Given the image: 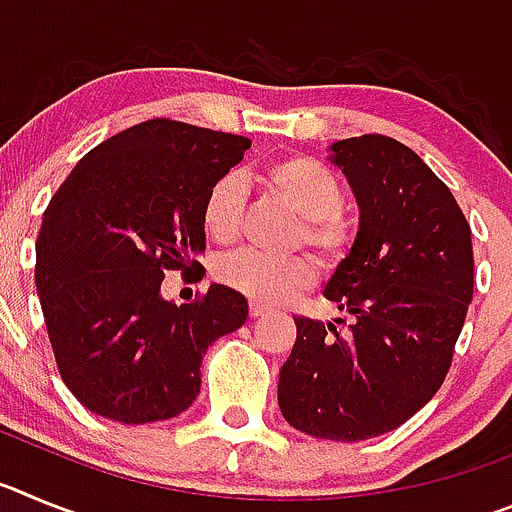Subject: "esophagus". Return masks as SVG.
Masks as SVG:
<instances>
[{"instance_id": "34e87169", "label": "esophagus", "mask_w": 512, "mask_h": 512, "mask_svg": "<svg viewBox=\"0 0 512 512\" xmlns=\"http://www.w3.org/2000/svg\"><path fill=\"white\" fill-rule=\"evenodd\" d=\"M248 312H251V318H259V315L266 312V307L259 305V302H251V305H248Z\"/></svg>"}]
</instances>
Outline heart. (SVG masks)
I'll return each instance as SVG.
<instances>
[{"instance_id": "1", "label": "heart", "mask_w": 512, "mask_h": 512, "mask_svg": "<svg viewBox=\"0 0 512 512\" xmlns=\"http://www.w3.org/2000/svg\"><path fill=\"white\" fill-rule=\"evenodd\" d=\"M264 184L300 215L295 243H307L325 264L336 266L356 241V228L341 212L343 187L338 176L310 156H282L266 164ZM246 189L241 176L223 174L202 200V228L215 243H233L241 233ZM217 279L259 305H279L315 282V264L305 253L266 256L238 251L217 264Z\"/></svg>"}]
</instances>
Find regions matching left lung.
Segmentation results:
<instances>
[{"label":"left lung","mask_w":512,"mask_h":512,"mask_svg":"<svg viewBox=\"0 0 512 512\" xmlns=\"http://www.w3.org/2000/svg\"><path fill=\"white\" fill-rule=\"evenodd\" d=\"M359 205V233L325 297L351 315L295 318L279 372V410L292 428L330 441L395 431L449 374L474 292L472 230L423 158L387 135L330 146Z\"/></svg>","instance_id":"obj_1"}]
</instances>
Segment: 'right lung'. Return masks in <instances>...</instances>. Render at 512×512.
<instances>
[{
    "label": "right lung",
    "mask_w": 512,
    "mask_h": 512,
    "mask_svg": "<svg viewBox=\"0 0 512 512\" xmlns=\"http://www.w3.org/2000/svg\"><path fill=\"white\" fill-rule=\"evenodd\" d=\"M248 148L243 135L158 117L92 148L53 194L35 287L61 379L92 413L176 418L200 395L207 346L246 323V297L225 284L174 305L161 282L202 277V200Z\"/></svg>",
    "instance_id": "right-lung-1"
}]
</instances>
